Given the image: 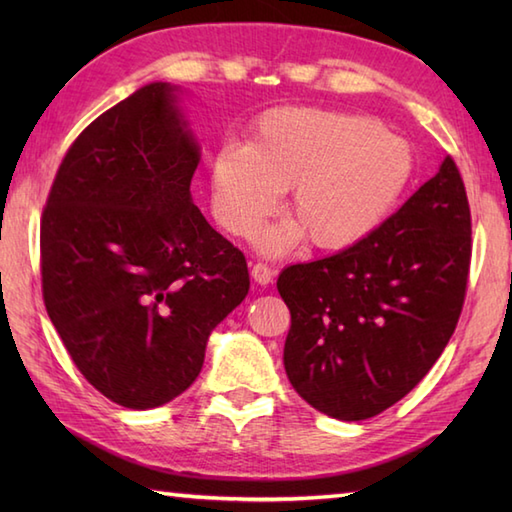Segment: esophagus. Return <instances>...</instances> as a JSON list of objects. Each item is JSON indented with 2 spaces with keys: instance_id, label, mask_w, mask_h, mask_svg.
Wrapping results in <instances>:
<instances>
[{
  "instance_id": "1",
  "label": "esophagus",
  "mask_w": 512,
  "mask_h": 512,
  "mask_svg": "<svg viewBox=\"0 0 512 512\" xmlns=\"http://www.w3.org/2000/svg\"><path fill=\"white\" fill-rule=\"evenodd\" d=\"M250 275H253V279L257 281V284H262V286H266V284H270V281H273V270H270V266L264 264V262L253 264V270H250Z\"/></svg>"
}]
</instances>
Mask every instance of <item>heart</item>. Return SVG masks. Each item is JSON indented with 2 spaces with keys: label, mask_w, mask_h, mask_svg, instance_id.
<instances>
[{
  "label": "heart",
  "mask_w": 512,
  "mask_h": 512,
  "mask_svg": "<svg viewBox=\"0 0 512 512\" xmlns=\"http://www.w3.org/2000/svg\"><path fill=\"white\" fill-rule=\"evenodd\" d=\"M413 173L411 145L372 116L277 107L257 118L246 145L215 151L211 204L228 233L246 237L290 189L295 224L266 231L262 246L284 250L303 233L314 248L345 250L385 224Z\"/></svg>",
  "instance_id": "heart-1"
}]
</instances>
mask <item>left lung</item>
Wrapping results in <instances>:
<instances>
[{
  "mask_svg": "<svg viewBox=\"0 0 512 512\" xmlns=\"http://www.w3.org/2000/svg\"><path fill=\"white\" fill-rule=\"evenodd\" d=\"M471 209L451 156L385 224L341 253L288 266L286 374L339 420H365L405 398L447 347L471 268Z\"/></svg>",
  "mask_w": 512,
  "mask_h": 512,
  "instance_id": "obj_1",
  "label": "left lung"
}]
</instances>
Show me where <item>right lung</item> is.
Returning a JSON list of instances; mask_svg holds the SVG:
<instances>
[{
    "mask_svg": "<svg viewBox=\"0 0 512 512\" xmlns=\"http://www.w3.org/2000/svg\"><path fill=\"white\" fill-rule=\"evenodd\" d=\"M171 92L145 85L94 118L41 215L48 317L85 380L127 409L189 389L250 286L242 250L191 202L200 154Z\"/></svg>",
    "mask_w": 512,
    "mask_h": 512,
    "instance_id": "add662e5",
    "label": "right lung"
}]
</instances>
